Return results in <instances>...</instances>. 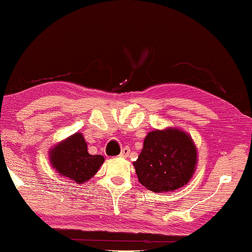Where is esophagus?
I'll return each mask as SVG.
<instances>
[{
	"instance_id": "34e87169",
	"label": "esophagus",
	"mask_w": 252,
	"mask_h": 252,
	"mask_svg": "<svg viewBox=\"0 0 252 252\" xmlns=\"http://www.w3.org/2000/svg\"><path fill=\"white\" fill-rule=\"evenodd\" d=\"M128 155H129V149H128V148H124L123 150H121L120 157L127 158V157H128Z\"/></svg>"
}]
</instances>
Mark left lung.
<instances>
[{"mask_svg":"<svg viewBox=\"0 0 252 252\" xmlns=\"http://www.w3.org/2000/svg\"><path fill=\"white\" fill-rule=\"evenodd\" d=\"M196 165L197 150L193 138L176 126L149 132L133 162L139 182L154 193L182 188L191 180Z\"/></svg>","mask_w":252,"mask_h":252,"instance_id":"1","label":"left lung"}]
</instances>
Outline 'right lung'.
Here are the masks:
<instances>
[{"instance_id": "obj_1", "label": "right lung", "mask_w": 252, "mask_h": 252, "mask_svg": "<svg viewBox=\"0 0 252 252\" xmlns=\"http://www.w3.org/2000/svg\"><path fill=\"white\" fill-rule=\"evenodd\" d=\"M50 163L61 176L83 185L95 176L104 162L101 155H90L83 134L76 132L53 145L49 151Z\"/></svg>"}]
</instances>
